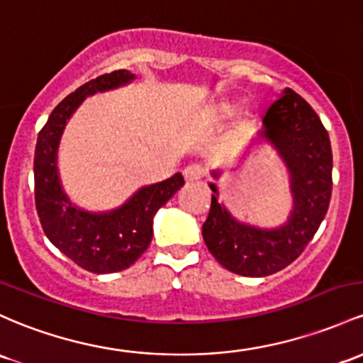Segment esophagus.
I'll return each instance as SVG.
<instances>
[{
    "label": "esophagus",
    "instance_id": "1",
    "mask_svg": "<svg viewBox=\"0 0 363 363\" xmlns=\"http://www.w3.org/2000/svg\"><path fill=\"white\" fill-rule=\"evenodd\" d=\"M182 174H184L186 182H198L201 181L203 175H205V170H203V167L200 165H188L182 170Z\"/></svg>",
    "mask_w": 363,
    "mask_h": 363
}]
</instances>
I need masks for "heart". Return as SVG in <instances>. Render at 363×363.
<instances>
[{
  "label": "heart",
  "instance_id": "obj_1",
  "mask_svg": "<svg viewBox=\"0 0 363 363\" xmlns=\"http://www.w3.org/2000/svg\"><path fill=\"white\" fill-rule=\"evenodd\" d=\"M220 113H222V117H227V115H230V110H227V108H224V110H222V111H220Z\"/></svg>",
  "mask_w": 363,
  "mask_h": 363
}]
</instances>
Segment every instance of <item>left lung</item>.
Segmentation results:
<instances>
[{
    "instance_id": "left-lung-1",
    "label": "left lung",
    "mask_w": 363,
    "mask_h": 363,
    "mask_svg": "<svg viewBox=\"0 0 363 363\" xmlns=\"http://www.w3.org/2000/svg\"><path fill=\"white\" fill-rule=\"evenodd\" d=\"M257 145L274 150L288 174L291 210L281 225L260 227L234 217L215 182H208L212 206L201 227L215 260L245 277H265L300 257L328 213L333 191V151L328 130L300 94L286 87L265 115ZM222 170H210L217 181Z\"/></svg>"
}]
</instances>
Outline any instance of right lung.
Returning a JSON list of instances; mask_svg holds the SVG:
<instances>
[{
  "instance_id": "right-lung-1",
  "label": "right lung",
  "mask_w": 363,
  "mask_h": 363,
  "mask_svg": "<svg viewBox=\"0 0 363 363\" xmlns=\"http://www.w3.org/2000/svg\"><path fill=\"white\" fill-rule=\"evenodd\" d=\"M134 81L133 72L115 70L86 82L51 111L35 145V208L43 230L65 257L94 274L121 272L133 265L148 250L155 215L184 184L177 172L165 181L141 186L122 205L98 212L79 206L63 189L58 150L72 115L86 98Z\"/></svg>"
}]
</instances>
